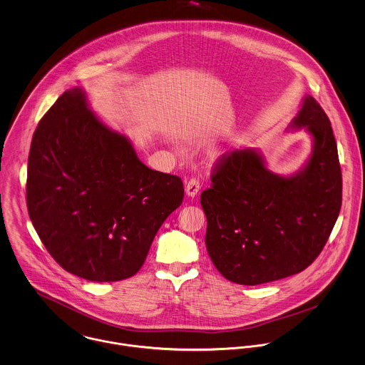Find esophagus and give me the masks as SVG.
Masks as SVG:
<instances>
[{
	"mask_svg": "<svg viewBox=\"0 0 365 365\" xmlns=\"http://www.w3.org/2000/svg\"><path fill=\"white\" fill-rule=\"evenodd\" d=\"M200 190V182L197 179H190L187 183H186V195L190 196V197H195Z\"/></svg>",
	"mask_w": 365,
	"mask_h": 365,
	"instance_id": "34e87169",
	"label": "esophagus"
}]
</instances>
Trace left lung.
Masks as SVG:
<instances>
[{"instance_id":"obj_1","label":"left lung","mask_w":365,"mask_h":365,"mask_svg":"<svg viewBox=\"0 0 365 365\" xmlns=\"http://www.w3.org/2000/svg\"><path fill=\"white\" fill-rule=\"evenodd\" d=\"M292 127H306L314 140L300 173L281 178L254 149L227 150L202 192L207 252L231 282L259 285L302 272L319 257L339 217L343 180L329 117L306 96Z\"/></svg>"}]
</instances>
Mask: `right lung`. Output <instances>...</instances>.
<instances>
[{"mask_svg":"<svg viewBox=\"0 0 365 365\" xmlns=\"http://www.w3.org/2000/svg\"><path fill=\"white\" fill-rule=\"evenodd\" d=\"M183 196L182 179L145 166L125 137L88 110L78 87L56 100L34 133L28 213L52 258L76 277L135 275Z\"/></svg>","mask_w":365,"mask_h":365,"instance_id":"obj_1","label":"right lung"}]
</instances>
